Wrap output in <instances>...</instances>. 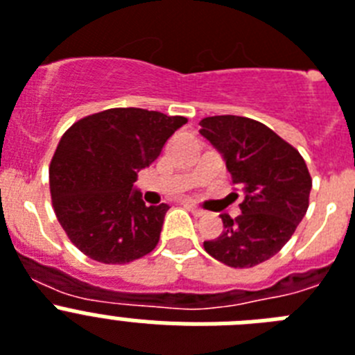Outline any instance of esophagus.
<instances>
[{"label":"esophagus","mask_w":355,"mask_h":355,"mask_svg":"<svg viewBox=\"0 0 355 355\" xmlns=\"http://www.w3.org/2000/svg\"><path fill=\"white\" fill-rule=\"evenodd\" d=\"M184 208H187L189 211H192L196 217H202V215H207V211L202 210V208H198L196 205H190V202H184Z\"/></svg>","instance_id":"1"}]
</instances>
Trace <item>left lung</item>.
I'll return each instance as SVG.
<instances>
[{"mask_svg":"<svg viewBox=\"0 0 355 355\" xmlns=\"http://www.w3.org/2000/svg\"><path fill=\"white\" fill-rule=\"evenodd\" d=\"M201 132L220 154L233 184L244 192L235 219L205 250L230 268H253L277 255L309 208L313 180L302 154L264 123L244 116H208ZM239 198V193H232Z\"/></svg>","mask_w":355,"mask_h":355,"instance_id":"8db88e82","label":"left lung"}]
</instances>
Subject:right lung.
<instances>
[{"label": "right lung", "mask_w": 355, "mask_h": 355, "mask_svg": "<svg viewBox=\"0 0 355 355\" xmlns=\"http://www.w3.org/2000/svg\"><path fill=\"white\" fill-rule=\"evenodd\" d=\"M187 122L159 111L114 107L78 120L62 135L50 163L51 205L84 255L127 264L156 248L168 207H145L132 184Z\"/></svg>", "instance_id": "right-lung-1"}]
</instances>
